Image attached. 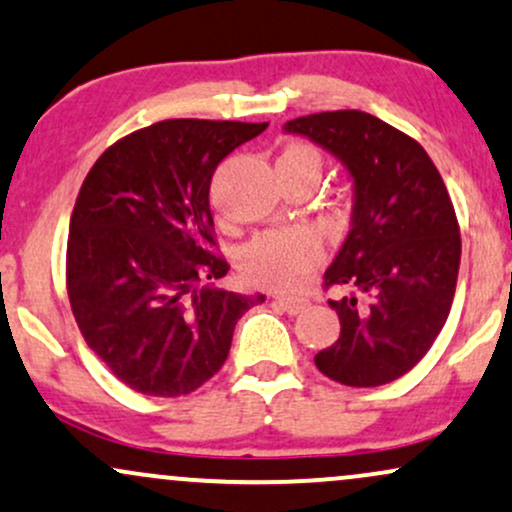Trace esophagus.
<instances>
[{"mask_svg": "<svg viewBox=\"0 0 512 512\" xmlns=\"http://www.w3.org/2000/svg\"><path fill=\"white\" fill-rule=\"evenodd\" d=\"M275 304H278L282 311H287L290 316H297V314H302L304 309H309V299L287 297V294H278V297H275Z\"/></svg>", "mask_w": 512, "mask_h": 512, "instance_id": "obj_1", "label": "esophagus"}]
</instances>
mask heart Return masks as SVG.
Masks as SVG:
<instances>
[{
    "mask_svg": "<svg viewBox=\"0 0 512 512\" xmlns=\"http://www.w3.org/2000/svg\"><path fill=\"white\" fill-rule=\"evenodd\" d=\"M278 160L306 162L318 167L314 148L304 143H292L282 150ZM323 261V244L309 227H290V230H270L258 234L246 244L242 263L246 275L258 285L273 290H297Z\"/></svg>",
    "mask_w": 512,
    "mask_h": 512,
    "instance_id": "b5f03b06",
    "label": "heart"
}]
</instances>
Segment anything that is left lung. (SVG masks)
Wrapping results in <instances>:
<instances>
[{
	"label": "left lung",
	"mask_w": 512,
	"mask_h": 512,
	"mask_svg": "<svg viewBox=\"0 0 512 512\" xmlns=\"http://www.w3.org/2000/svg\"><path fill=\"white\" fill-rule=\"evenodd\" d=\"M352 177V222L326 287L340 338L314 357L342 386L374 388L412 369L450 314L460 268V227L441 174L414 138L359 110L292 119Z\"/></svg>",
	"instance_id": "8db88e82"
}]
</instances>
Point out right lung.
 Returning <instances> with one entry per match:
<instances>
[{"label": "right lung", "mask_w": 512, "mask_h": 512, "mask_svg": "<svg viewBox=\"0 0 512 512\" xmlns=\"http://www.w3.org/2000/svg\"><path fill=\"white\" fill-rule=\"evenodd\" d=\"M263 124L167 119L90 167L66 244V290L88 347L124 386L177 398L218 374L237 321L263 294L220 290L210 179ZM211 282L208 283L207 280Z\"/></svg>", "instance_id": "add662e5"}]
</instances>
